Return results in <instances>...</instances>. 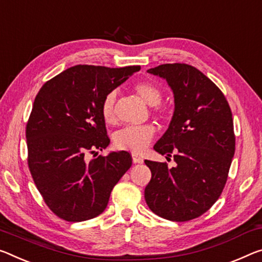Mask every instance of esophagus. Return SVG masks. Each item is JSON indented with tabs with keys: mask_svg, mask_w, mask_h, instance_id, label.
Returning a JSON list of instances; mask_svg holds the SVG:
<instances>
[{
	"mask_svg": "<svg viewBox=\"0 0 262 262\" xmlns=\"http://www.w3.org/2000/svg\"><path fill=\"white\" fill-rule=\"evenodd\" d=\"M132 159L134 163H143V159L138 154H132Z\"/></svg>",
	"mask_w": 262,
	"mask_h": 262,
	"instance_id": "1",
	"label": "esophagus"
}]
</instances>
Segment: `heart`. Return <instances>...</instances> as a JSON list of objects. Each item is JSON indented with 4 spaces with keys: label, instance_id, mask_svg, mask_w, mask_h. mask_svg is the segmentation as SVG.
<instances>
[{
    "label": "heart",
    "instance_id": "obj_1",
    "mask_svg": "<svg viewBox=\"0 0 262 262\" xmlns=\"http://www.w3.org/2000/svg\"><path fill=\"white\" fill-rule=\"evenodd\" d=\"M136 95L149 107L159 106L162 101V91L151 81H140L133 87ZM116 93L110 92L101 102V115L105 122L112 123L115 119L114 105ZM154 135L155 128L151 124L144 126H128L115 133L114 143L116 148L132 152H141L148 147Z\"/></svg>",
    "mask_w": 262,
    "mask_h": 262
}]
</instances>
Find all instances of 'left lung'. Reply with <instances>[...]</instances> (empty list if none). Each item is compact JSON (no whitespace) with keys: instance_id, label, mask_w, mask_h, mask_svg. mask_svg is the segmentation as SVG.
Masks as SVG:
<instances>
[{"instance_id":"left-lung-1","label":"left lung","mask_w":262,"mask_h":262,"mask_svg":"<svg viewBox=\"0 0 262 262\" xmlns=\"http://www.w3.org/2000/svg\"><path fill=\"white\" fill-rule=\"evenodd\" d=\"M148 72L167 81L175 111L154 149L176 167L144 161L151 180L144 198L154 213L172 222L197 218L212 206L225 186L235 150L233 119L222 91L199 70L163 64Z\"/></svg>"}]
</instances>
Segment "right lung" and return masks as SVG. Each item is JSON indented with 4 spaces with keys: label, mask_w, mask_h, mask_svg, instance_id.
<instances>
[{
    "label": "right lung",
    "mask_w": 262,
    "mask_h": 262,
    "mask_svg": "<svg viewBox=\"0 0 262 262\" xmlns=\"http://www.w3.org/2000/svg\"><path fill=\"white\" fill-rule=\"evenodd\" d=\"M140 66L77 65L45 82L27 124L28 163L50 210L68 222L101 214L114 185L130 168L129 152L86 160L110 144L101 115L103 98Z\"/></svg>",
    "instance_id": "right-lung-1"
}]
</instances>
